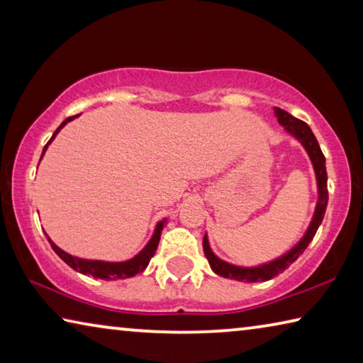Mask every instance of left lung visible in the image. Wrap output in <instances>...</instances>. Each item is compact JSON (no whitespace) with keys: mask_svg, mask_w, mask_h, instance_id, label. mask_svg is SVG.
Segmentation results:
<instances>
[{"mask_svg":"<svg viewBox=\"0 0 363 363\" xmlns=\"http://www.w3.org/2000/svg\"><path fill=\"white\" fill-rule=\"evenodd\" d=\"M274 113L277 116L280 125L284 126V130L290 134V136L296 139L298 143L304 147L307 155H309L312 168H314V173H315V181H317V203H315V210H314V214H312L309 227L306 229L304 235L299 238V242L288 250L286 253L275 257V259L269 262L257 264V266H250V267L237 266V264L220 259V257L211 250L210 240H208V233H205L203 251L208 262H210V267L213 269V272H216L224 279L245 281V284L270 280L274 279L275 275L284 272L286 267H290V264L296 261L299 255L304 253L307 245L312 242L318 225L322 224L325 211H327V205H328V189H327L328 177H327V168H325V157L320 150V145H318L317 139L314 136V133H312L311 128L307 126V123L294 118L293 115L285 112V110L274 107Z\"/></svg>","mask_w":363,"mask_h":363,"instance_id":"obj_1","label":"left lung"}]
</instances>
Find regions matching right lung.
I'll list each match as a JSON object with an SVG mask.
<instances>
[{
	"label": "right lung",
	"mask_w": 363,
	"mask_h": 363,
	"mask_svg": "<svg viewBox=\"0 0 363 363\" xmlns=\"http://www.w3.org/2000/svg\"><path fill=\"white\" fill-rule=\"evenodd\" d=\"M79 115L75 116H69V118L64 120L60 123V126L57 128L56 131H54L52 138L48 140V144L45 145V149H43L41 153V158L45 157V153L48 150L49 144L52 143L56 136L59 134V131L62 130V128L67 125V123H70L72 120L78 118ZM40 158V162H41ZM167 218H163L162 220H158L157 225H155V230H153L150 240L145 243V247L139 251L138 255H134L133 257L126 261H102V259H84V257H78V256H73L70 253H67L62 248H59L56 243H54L51 238H49L48 233L45 232V235L48 237V242L51 243L52 250L56 251V255L62 259L65 264H69V266L77 270V272L83 274V275H93L94 279H102V280H118V279H130L134 277L136 274L144 272L145 267L149 266L150 259L155 255V251L158 248V242H160V237H162V230L164 224H167Z\"/></svg>",
	"instance_id": "add662e5"
}]
</instances>
